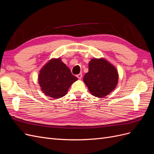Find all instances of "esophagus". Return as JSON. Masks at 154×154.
<instances>
[{
  "label": "esophagus",
  "mask_w": 154,
  "mask_h": 154,
  "mask_svg": "<svg viewBox=\"0 0 154 154\" xmlns=\"http://www.w3.org/2000/svg\"><path fill=\"white\" fill-rule=\"evenodd\" d=\"M76 76H77V78H78V79H82V73L78 74Z\"/></svg>",
  "instance_id": "34e87169"
}]
</instances>
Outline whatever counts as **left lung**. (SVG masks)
Returning <instances> with one entry per match:
<instances>
[{"label":"left lung","mask_w":154,"mask_h":154,"mask_svg":"<svg viewBox=\"0 0 154 154\" xmlns=\"http://www.w3.org/2000/svg\"><path fill=\"white\" fill-rule=\"evenodd\" d=\"M83 82L93 96L103 97L117 85L118 73L105 59H92L88 63V72L83 76Z\"/></svg>","instance_id":"obj_1"}]
</instances>
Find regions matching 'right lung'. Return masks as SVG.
I'll list each match as a JSON object with an SVG mask.
<instances>
[{
  "instance_id": "obj_1",
  "label": "right lung",
  "mask_w": 154,
  "mask_h": 154,
  "mask_svg": "<svg viewBox=\"0 0 154 154\" xmlns=\"http://www.w3.org/2000/svg\"><path fill=\"white\" fill-rule=\"evenodd\" d=\"M77 80L60 58L51 60L40 70L38 76L42 91L54 99L66 95L70 86Z\"/></svg>"
}]
</instances>
